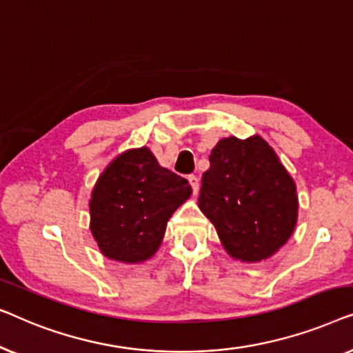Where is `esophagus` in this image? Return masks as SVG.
<instances>
[{"mask_svg": "<svg viewBox=\"0 0 353 353\" xmlns=\"http://www.w3.org/2000/svg\"><path fill=\"white\" fill-rule=\"evenodd\" d=\"M188 182H190L193 195H198V190H200V183H198V177L196 176H188Z\"/></svg>", "mask_w": 353, "mask_h": 353, "instance_id": "esophagus-1", "label": "esophagus"}]
</instances>
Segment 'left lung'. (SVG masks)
<instances>
[{
    "label": "left lung",
    "instance_id": "obj_1",
    "mask_svg": "<svg viewBox=\"0 0 353 353\" xmlns=\"http://www.w3.org/2000/svg\"><path fill=\"white\" fill-rule=\"evenodd\" d=\"M201 177L198 206L216 227L228 256L241 262L269 259L297 222L296 183L261 136L217 142Z\"/></svg>",
    "mask_w": 353,
    "mask_h": 353
}]
</instances>
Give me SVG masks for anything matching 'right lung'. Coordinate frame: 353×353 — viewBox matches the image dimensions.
Listing matches in <instances>:
<instances>
[{
	"label": "right lung",
	"instance_id": "right-lung-1",
	"mask_svg": "<svg viewBox=\"0 0 353 353\" xmlns=\"http://www.w3.org/2000/svg\"><path fill=\"white\" fill-rule=\"evenodd\" d=\"M190 195L187 179L158 165L147 147L123 152L99 176L89 200L99 250L126 264L150 259L170 217Z\"/></svg>",
	"mask_w": 353,
	"mask_h": 353
}]
</instances>
